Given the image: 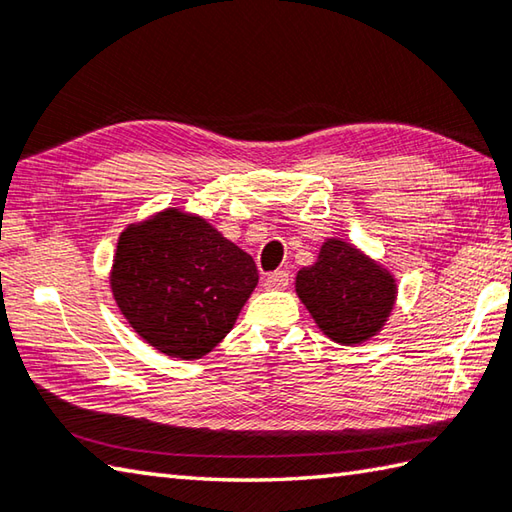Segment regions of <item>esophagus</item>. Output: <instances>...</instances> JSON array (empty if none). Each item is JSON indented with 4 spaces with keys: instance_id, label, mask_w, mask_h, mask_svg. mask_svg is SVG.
I'll return each mask as SVG.
<instances>
[{
    "instance_id": "1",
    "label": "esophagus",
    "mask_w": 512,
    "mask_h": 512,
    "mask_svg": "<svg viewBox=\"0 0 512 512\" xmlns=\"http://www.w3.org/2000/svg\"><path fill=\"white\" fill-rule=\"evenodd\" d=\"M289 285V274L287 272H274L265 278L267 289H285Z\"/></svg>"
}]
</instances>
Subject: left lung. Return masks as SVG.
<instances>
[{
	"mask_svg": "<svg viewBox=\"0 0 512 512\" xmlns=\"http://www.w3.org/2000/svg\"><path fill=\"white\" fill-rule=\"evenodd\" d=\"M296 294L325 336L361 345L383 330L397 301V278L361 249L327 238L316 263L298 269Z\"/></svg>",
	"mask_w": 512,
	"mask_h": 512,
	"instance_id": "8db88e82",
	"label": "left lung"
}]
</instances>
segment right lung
I'll return each instance as SVG.
<instances>
[{"instance_id": "right-lung-1", "label": "right lung", "mask_w": 512, "mask_h": 512, "mask_svg": "<svg viewBox=\"0 0 512 512\" xmlns=\"http://www.w3.org/2000/svg\"><path fill=\"white\" fill-rule=\"evenodd\" d=\"M109 278L140 339L194 361L231 332L258 285V269L205 218L169 207L122 231Z\"/></svg>"}]
</instances>
